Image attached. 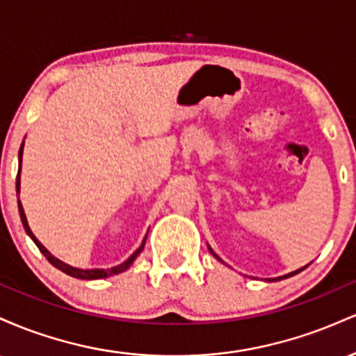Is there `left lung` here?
<instances>
[{
    "label": "left lung",
    "mask_w": 356,
    "mask_h": 356,
    "mask_svg": "<svg viewBox=\"0 0 356 356\" xmlns=\"http://www.w3.org/2000/svg\"><path fill=\"white\" fill-rule=\"evenodd\" d=\"M211 252H212V249H211ZM212 254H214V252H212ZM216 256V254H214ZM216 257H218V256H216ZM218 259H219V257H218ZM306 268V266H305ZM305 268H301V269H298V271H293V273H289V275H284V276H280V277H275V280H269V281H280V280H286V277H289V276H295V275H298V273H300V271H303V269Z\"/></svg>",
    "instance_id": "left-lung-1"
}]
</instances>
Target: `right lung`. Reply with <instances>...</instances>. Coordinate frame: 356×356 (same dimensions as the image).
Returning <instances> with one entry per match:
<instances>
[{"mask_svg": "<svg viewBox=\"0 0 356 356\" xmlns=\"http://www.w3.org/2000/svg\"><path fill=\"white\" fill-rule=\"evenodd\" d=\"M23 145H24V142L22 144V147H19V169H22ZM16 192H19V170H18V175H16ZM18 209H19V218H22V222H23V226H24V231H26V232H28V236H30V238L35 241V244H36V246H38L40 251L43 252V256L47 257L48 261H50V263L53 264V266L58 268L60 271L67 273V275H70V276H73V277H79V280H102V277H107V276H112V275H118V273L125 271V269L129 268L130 264L134 263V259H136V257H137L138 254H140L142 249H144V246H145V239H147V236H145V239L142 241L140 248H138L137 251L134 252V254L129 257V259L124 261V263H122V264H118V266H115V268H110V269H79V268H72V266H68V264L61 263V261H60V259H56L55 256H51L50 252L47 251V248H44L43 244L40 243V241L35 238V234H33V232H31L30 226H28L26 216H24L23 206H22V202H19V201H18Z\"/></svg>", "mask_w": 356, "mask_h": 356, "instance_id": "right-lung-1", "label": "right lung"}]
</instances>
